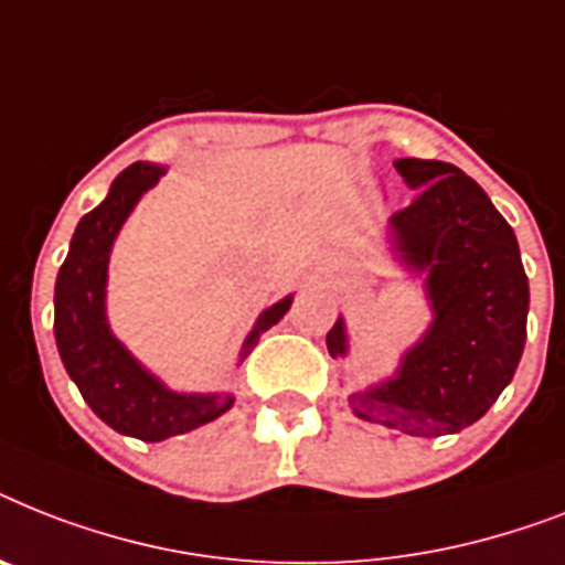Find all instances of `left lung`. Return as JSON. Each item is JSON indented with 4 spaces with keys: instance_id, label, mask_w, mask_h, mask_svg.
<instances>
[{
    "instance_id": "1",
    "label": "left lung",
    "mask_w": 565,
    "mask_h": 565,
    "mask_svg": "<svg viewBox=\"0 0 565 565\" xmlns=\"http://www.w3.org/2000/svg\"><path fill=\"white\" fill-rule=\"evenodd\" d=\"M417 194L388 220L397 258L426 275L433 324L392 380L348 397L356 417L412 438L461 433L497 403L525 348L529 278L520 243L476 179L438 159H397ZM348 354L345 322L328 330Z\"/></svg>"
}]
</instances>
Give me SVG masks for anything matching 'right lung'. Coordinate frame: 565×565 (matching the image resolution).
<instances>
[{"label": "right lung", "instance_id": "right-lung-1", "mask_svg": "<svg viewBox=\"0 0 565 565\" xmlns=\"http://www.w3.org/2000/svg\"><path fill=\"white\" fill-rule=\"evenodd\" d=\"M164 168L136 162L124 168L109 185L107 200L81 217L68 255L54 284V339L68 377L75 380L89 409L116 433L141 441H164L211 424L232 409V394H179L153 377L141 362L113 337L107 324V264L118 228L159 182ZM292 296L258 316V322L243 342L241 362L258 345L264 330L281 322L290 310Z\"/></svg>", "mask_w": 565, "mask_h": 565}]
</instances>
